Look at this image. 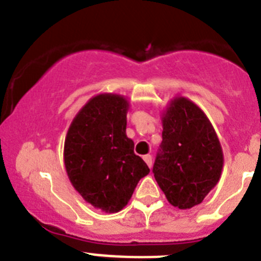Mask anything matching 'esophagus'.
Wrapping results in <instances>:
<instances>
[{"instance_id":"34e87169","label":"esophagus","mask_w":261,"mask_h":261,"mask_svg":"<svg viewBox=\"0 0 261 261\" xmlns=\"http://www.w3.org/2000/svg\"><path fill=\"white\" fill-rule=\"evenodd\" d=\"M143 160H144V162L148 165V167L152 166V156H151V154H146V156H143Z\"/></svg>"}]
</instances>
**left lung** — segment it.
Wrapping results in <instances>:
<instances>
[{"instance_id": "8db88e82", "label": "left lung", "mask_w": 261, "mask_h": 261, "mask_svg": "<svg viewBox=\"0 0 261 261\" xmlns=\"http://www.w3.org/2000/svg\"><path fill=\"white\" fill-rule=\"evenodd\" d=\"M162 143L153 165L157 184L179 210L200 204L217 185L223 151L205 113L184 96H175L161 113Z\"/></svg>"}]
</instances>
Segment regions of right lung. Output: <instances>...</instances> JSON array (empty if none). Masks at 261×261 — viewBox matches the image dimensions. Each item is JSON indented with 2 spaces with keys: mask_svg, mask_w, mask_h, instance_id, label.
I'll return each instance as SVG.
<instances>
[{
  "mask_svg": "<svg viewBox=\"0 0 261 261\" xmlns=\"http://www.w3.org/2000/svg\"><path fill=\"white\" fill-rule=\"evenodd\" d=\"M129 107L123 95H95L73 118L64 139V166L72 187L105 213L122 211L149 172L125 133Z\"/></svg>",
  "mask_w": 261,
  "mask_h": 261,
  "instance_id": "obj_1",
  "label": "right lung"
}]
</instances>
